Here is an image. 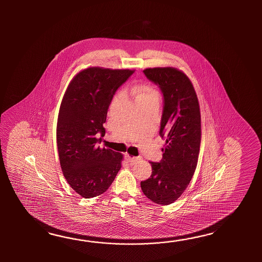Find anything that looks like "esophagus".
I'll list each match as a JSON object with an SVG mask.
<instances>
[{"instance_id": "1", "label": "esophagus", "mask_w": 262, "mask_h": 262, "mask_svg": "<svg viewBox=\"0 0 262 262\" xmlns=\"http://www.w3.org/2000/svg\"><path fill=\"white\" fill-rule=\"evenodd\" d=\"M125 158H126V160H127L131 165H133L134 163H136V162L138 161V158H137V157L130 156L129 155H125Z\"/></svg>"}]
</instances>
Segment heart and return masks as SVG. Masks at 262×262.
<instances>
[{
    "instance_id": "obj_1",
    "label": "heart",
    "mask_w": 262,
    "mask_h": 262,
    "mask_svg": "<svg viewBox=\"0 0 262 262\" xmlns=\"http://www.w3.org/2000/svg\"><path fill=\"white\" fill-rule=\"evenodd\" d=\"M134 95L140 105L148 102H154V101L159 102V95L157 91L154 89L150 85H142L140 87L135 88Z\"/></svg>"
}]
</instances>
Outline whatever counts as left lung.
<instances>
[{
    "mask_svg": "<svg viewBox=\"0 0 262 262\" xmlns=\"http://www.w3.org/2000/svg\"><path fill=\"white\" fill-rule=\"evenodd\" d=\"M164 96L159 134L166 140L159 163L150 162L152 172L140 183L144 195L156 204L168 205L184 193L195 173L201 140V108L189 78L174 67L143 70Z\"/></svg>",
    "mask_w": 262,
    "mask_h": 262,
    "instance_id": "8db88e82",
    "label": "left lung"
}]
</instances>
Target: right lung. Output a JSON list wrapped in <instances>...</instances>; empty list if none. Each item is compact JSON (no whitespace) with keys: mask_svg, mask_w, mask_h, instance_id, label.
I'll return each mask as SVG.
<instances>
[{"mask_svg":"<svg viewBox=\"0 0 262 262\" xmlns=\"http://www.w3.org/2000/svg\"><path fill=\"white\" fill-rule=\"evenodd\" d=\"M135 72L130 69L89 67L67 87L57 122V147L68 184L85 199L108 189L122 167L123 156L96 143L104 137L106 113L113 95Z\"/></svg>","mask_w":262,"mask_h":262,"instance_id":"add662e5","label":"right lung"}]
</instances>
